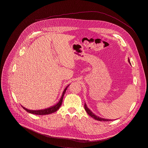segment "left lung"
I'll list each match as a JSON object with an SVG mask.
<instances>
[{
  "instance_id": "1",
  "label": "left lung",
  "mask_w": 148,
  "mask_h": 148,
  "mask_svg": "<svg viewBox=\"0 0 148 148\" xmlns=\"http://www.w3.org/2000/svg\"><path fill=\"white\" fill-rule=\"evenodd\" d=\"M128 61H129V62L130 63V60H128ZM131 64V63H130ZM84 108H85V110H86V111H87V112L88 113V114L89 115V116H90L91 117H93V119H96V120H97V121H105V122H107V121H111L112 120H110V119H103V118H101V117H98V116H96L95 114H94L92 112H91L88 108H87V105H86V104L85 103L84 104Z\"/></svg>"
}]
</instances>
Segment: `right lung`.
<instances>
[{"label": "right lung", "instance_id": "add662e5", "mask_svg": "<svg viewBox=\"0 0 148 148\" xmlns=\"http://www.w3.org/2000/svg\"><path fill=\"white\" fill-rule=\"evenodd\" d=\"M68 86L64 89V91H63L62 96L61 97L60 101L58 102V103L56 104L55 105H54V106H53L52 107H50V108H46V109H45V110H28V109H26V108H24L23 107H22L27 112H29V113L34 114H36V115H46V114H51V113H52V112H54L55 111H57L59 109V108L60 107V106H61V104H62V102L63 97H64V93H66V91Z\"/></svg>", "mask_w": 148, "mask_h": 148}]
</instances>
